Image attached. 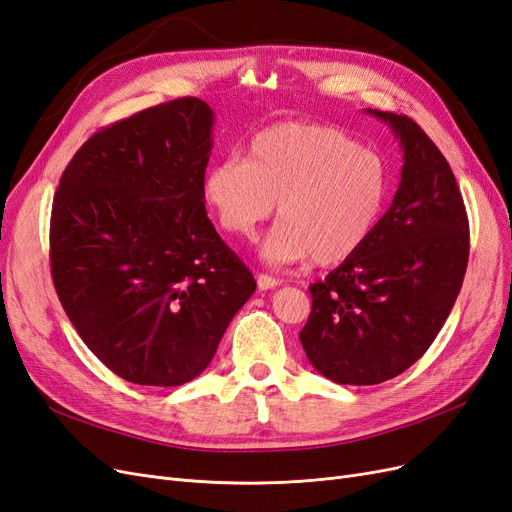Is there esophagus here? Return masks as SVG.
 Listing matches in <instances>:
<instances>
[{
	"label": "esophagus",
	"instance_id": "34e87169",
	"mask_svg": "<svg viewBox=\"0 0 512 512\" xmlns=\"http://www.w3.org/2000/svg\"><path fill=\"white\" fill-rule=\"evenodd\" d=\"M256 284H258V290H273L279 286V279L260 273V275H256Z\"/></svg>",
	"mask_w": 512,
	"mask_h": 512
}]
</instances>
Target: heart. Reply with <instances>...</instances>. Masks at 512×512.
Returning <instances> with one entry per match:
<instances>
[{
	"instance_id": "heart-1",
	"label": "heart",
	"mask_w": 512,
	"mask_h": 512,
	"mask_svg": "<svg viewBox=\"0 0 512 512\" xmlns=\"http://www.w3.org/2000/svg\"><path fill=\"white\" fill-rule=\"evenodd\" d=\"M385 158L345 131L284 122L260 131L245 161L226 158L203 175V199L222 231L248 237L273 214L260 256L271 264L334 267L354 256L377 228L390 197Z\"/></svg>"
}]
</instances>
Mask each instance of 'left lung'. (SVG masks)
<instances>
[{"mask_svg":"<svg viewBox=\"0 0 512 512\" xmlns=\"http://www.w3.org/2000/svg\"><path fill=\"white\" fill-rule=\"evenodd\" d=\"M402 148L390 209L362 248L311 290L301 330L307 360L341 385H375L415 364L460 294L468 264V218L455 175L417 122L366 110Z\"/></svg>","mask_w":512,"mask_h":512,"instance_id":"left-lung-1","label":"left lung"}]
</instances>
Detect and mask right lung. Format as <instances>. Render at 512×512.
Wrapping results in <instances>:
<instances>
[{
	"label": "right lung",
	"instance_id": "obj_1",
	"mask_svg": "<svg viewBox=\"0 0 512 512\" xmlns=\"http://www.w3.org/2000/svg\"><path fill=\"white\" fill-rule=\"evenodd\" d=\"M214 110L154 105L95 133L52 201L50 267L86 347L137 385L199 377L256 290L203 203Z\"/></svg>",
	"mask_w": 512,
	"mask_h": 512
}]
</instances>
